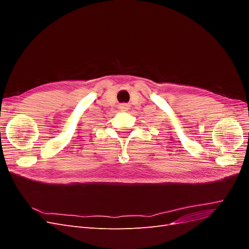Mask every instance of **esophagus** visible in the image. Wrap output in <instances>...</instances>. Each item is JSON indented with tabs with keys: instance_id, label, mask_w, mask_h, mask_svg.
Segmentation results:
<instances>
[{
	"instance_id": "obj_1",
	"label": "esophagus",
	"mask_w": 249,
	"mask_h": 249,
	"mask_svg": "<svg viewBox=\"0 0 249 249\" xmlns=\"http://www.w3.org/2000/svg\"><path fill=\"white\" fill-rule=\"evenodd\" d=\"M123 108H124V109H127V106H126V105H124Z\"/></svg>"
}]
</instances>
